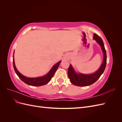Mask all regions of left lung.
Returning <instances> with one entry per match:
<instances>
[{"mask_svg":"<svg viewBox=\"0 0 122 122\" xmlns=\"http://www.w3.org/2000/svg\"><path fill=\"white\" fill-rule=\"evenodd\" d=\"M93 39L96 40V41L101 47L103 55H104L103 62L100 67L97 71L93 74H83L81 73L77 74L74 70L72 65H70L68 71V76L70 81L75 86H90V85L93 84L96 81L105 70L106 65L107 56L104 43H103L102 39L97 34H94Z\"/></svg>","mask_w":122,"mask_h":122,"instance_id":"8db88e82","label":"left lung"}]
</instances>
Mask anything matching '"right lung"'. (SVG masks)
Listing matches in <instances>:
<instances>
[{
  "mask_svg": "<svg viewBox=\"0 0 122 122\" xmlns=\"http://www.w3.org/2000/svg\"><path fill=\"white\" fill-rule=\"evenodd\" d=\"M61 61H58L56 64H55L52 68L51 69L49 72L46 75L43 76L42 77H36V78H29V77H26L22 75L18 71L15 64L14 61V57L13 55V66L15 71L18 76L19 77V78L23 82L25 83L26 84H28L29 86H44V85L46 84L52 78V77L53 76L54 73L56 72V70L57 69L58 66H60Z\"/></svg>",
  "mask_w": 122,
  "mask_h": 122,
  "instance_id": "right-lung-1",
  "label": "right lung"
}]
</instances>
